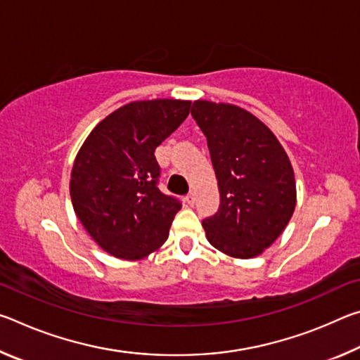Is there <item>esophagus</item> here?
I'll use <instances>...</instances> for the list:
<instances>
[{
    "instance_id": "34e87169",
    "label": "esophagus",
    "mask_w": 360,
    "mask_h": 360,
    "mask_svg": "<svg viewBox=\"0 0 360 360\" xmlns=\"http://www.w3.org/2000/svg\"><path fill=\"white\" fill-rule=\"evenodd\" d=\"M195 198H197V193H195V191H192V192L188 193L187 197H186V202H187L188 205H193V203H195Z\"/></svg>"
}]
</instances>
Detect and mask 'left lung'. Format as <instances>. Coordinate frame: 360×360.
Listing matches in <instances>:
<instances>
[{"label":"left lung","mask_w":360,"mask_h":360,"mask_svg":"<svg viewBox=\"0 0 360 360\" xmlns=\"http://www.w3.org/2000/svg\"><path fill=\"white\" fill-rule=\"evenodd\" d=\"M192 117L208 139L221 206L203 221L206 240L235 259L257 257L294 214L297 187L288 152L252 112L195 100Z\"/></svg>","instance_id":"1"}]
</instances>
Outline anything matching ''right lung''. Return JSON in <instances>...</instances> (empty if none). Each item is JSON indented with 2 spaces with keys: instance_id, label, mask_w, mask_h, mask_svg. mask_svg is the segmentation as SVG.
<instances>
[{
  "instance_id": "right-lung-1",
  "label": "right lung",
  "mask_w": 360,
  "mask_h": 360,
  "mask_svg": "<svg viewBox=\"0 0 360 360\" xmlns=\"http://www.w3.org/2000/svg\"><path fill=\"white\" fill-rule=\"evenodd\" d=\"M191 111L188 100L131 101L106 115L85 138L71 169L79 221L112 257L141 260L168 240L181 203L157 187L154 152Z\"/></svg>"
}]
</instances>
